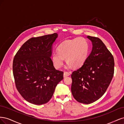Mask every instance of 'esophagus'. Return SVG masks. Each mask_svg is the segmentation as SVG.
Returning <instances> with one entry per match:
<instances>
[{"label": "esophagus", "mask_w": 124, "mask_h": 124, "mask_svg": "<svg viewBox=\"0 0 124 124\" xmlns=\"http://www.w3.org/2000/svg\"><path fill=\"white\" fill-rule=\"evenodd\" d=\"M71 72H64L63 73V78H66L67 77H68L70 76Z\"/></svg>", "instance_id": "obj_1"}]
</instances>
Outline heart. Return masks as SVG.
<instances>
[{
  "label": "heart",
  "instance_id": "obj_1",
  "mask_svg": "<svg viewBox=\"0 0 124 124\" xmlns=\"http://www.w3.org/2000/svg\"><path fill=\"white\" fill-rule=\"evenodd\" d=\"M89 53V44L85 38L78 37L63 41L52 55V61L56 69L61 68L64 58L68 62L66 68H80L83 65Z\"/></svg>",
  "mask_w": 124,
  "mask_h": 124
}]
</instances>
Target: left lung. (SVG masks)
Segmentation results:
<instances>
[{
  "instance_id": "obj_1",
  "label": "left lung",
  "mask_w": 124,
  "mask_h": 124,
  "mask_svg": "<svg viewBox=\"0 0 124 124\" xmlns=\"http://www.w3.org/2000/svg\"><path fill=\"white\" fill-rule=\"evenodd\" d=\"M92 50L84 63L71 74L72 94L77 101L90 104L103 96L114 74L113 56L100 39L88 36Z\"/></svg>"
}]
</instances>
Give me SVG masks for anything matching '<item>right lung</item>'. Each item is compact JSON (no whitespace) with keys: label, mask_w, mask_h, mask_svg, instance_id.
I'll return each instance as SVG.
<instances>
[{"label":"right lung","mask_w":124,"mask_h":124,"mask_svg":"<svg viewBox=\"0 0 124 124\" xmlns=\"http://www.w3.org/2000/svg\"><path fill=\"white\" fill-rule=\"evenodd\" d=\"M57 38L58 34L54 33L30 39L14 58L13 73L16 88L30 103H47L63 79V72L55 69L51 58Z\"/></svg>","instance_id":"right-lung-1"}]
</instances>
